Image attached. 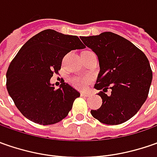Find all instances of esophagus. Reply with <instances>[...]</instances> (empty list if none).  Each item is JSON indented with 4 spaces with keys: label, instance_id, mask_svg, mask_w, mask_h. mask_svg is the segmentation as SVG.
Masks as SVG:
<instances>
[{
    "label": "esophagus",
    "instance_id": "34e87169",
    "mask_svg": "<svg viewBox=\"0 0 157 157\" xmlns=\"http://www.w3.org/2000/svg\"><path fill=\"white\" fill-rule=\"evenodd\" d=\"M80 95H81L82 97H87V96H89V94L88 93H81Z\"/></svg>",
    "mask_w": 157,
    "mask_h": 157
}]
</instances>
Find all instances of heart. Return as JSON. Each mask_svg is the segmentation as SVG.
<instances>
[{
  "label": "heart",
  "mask_w": 157,
  "mask_h": 157,
  "mask_svg": "<svg viewBox=\"0 0 157 157\" xmlns=\"http://www.w3.org/2000/svg\"><path fill=\"white\" fill-rule=\"evenodd\" d=\"M94 80L91 75H78L70 78V83L72 86L78 90H85Z\"/></svg>",
  "instance_id": "heart-1"
}]
</instances>
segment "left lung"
<instances>
[{"mask_svg":"<svg viewBox=\"0 0 157 157\" xmlns=\"http://www.w3.org/2000/svg\"><path fill=\"white\" fill-rule=\"evenodd\" d=\"M98 56L100 71L94 88L102 105L91 113L101 123L119 125L140 110L148 98L152 70L146 55L130 41L112 32L81 36ZM111 89L108 96L105 93Z\"/></svg>","mask_w":157,"mask_h":157,"instance_id":"obj_1","label":"left lung"}]
</instances>
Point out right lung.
Returning <instances> with one entry per match:
<instances>
[{"label":"right lung","instance_id":"add662e5","mask_svg":"<svg viewBox=\"0 0 157 157\" xmlns=\"http://www.w3.org/2000/svg\"><path fill=\"white\" fill-rule=\"evenodd\" d=\"M86 48L77 36L45 29L27 41L7 71V89L23 116L40 125L59 122L80 94L67 83L56 89L50 80L58 74L63 57ZM64 82V81H63Z\"/></svg>","mask_w":157,"mask_h":157}]
</instances>
